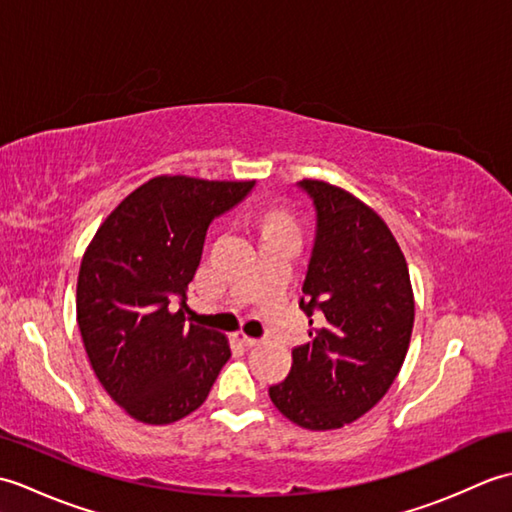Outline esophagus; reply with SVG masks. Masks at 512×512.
Here are the masks:
<instances>
[{"instance_id":"esophagus-1","label":"esophagus","mask_w":512,"mask_h":512,"mask_svg":"<svg viewBox=\"0 0 512 512\" xmlns=\"http://www.w3.org/2000/svg\"><path fill=\"white\" fill-rule=\"evenodd\" d=\"M235 341H239L244 347H255V345H259V339H253V336H248V334H244V332H235Z\"/></svg>"}]
</instances>
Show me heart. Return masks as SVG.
Masks as SVG:
<instances>
[{
  "label": "heart",
  "mask_w": 512,
  "mask_h": 512,
  "mask_svg": "<svg viewBox=\"0 0 512 512\" xmlns=\"http://www.w3.org/2000/svg\"><path fill=\"white\" fill-rule=\"evenodd\" d=\"M295 226L286 213H270L266 215V231H273V228H288Z\"/></svg>",
  "instance_id": "1"
}]
</instances>
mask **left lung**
Masks as SVG:
<instances>
[{
  "label": "left lung",
  "instance_id": "8db88e82",
  "mask_svg": "<svg viewBox=\"0 0 512 512\" xmlns=\"http://www.w3.org/2000/svg\"><path fill=\"white\" fill-rule=\"evenodd\" d=\"M299 187L317 211L299 306L308 317L321 312V325L292 350L288 378L268 394L299 427L328 431L387 394L405 363L416 306L405 255L380 215L330 182Z\"/></svg>",
  "mask_w": 512,
  "mask_h": 512
}]
</instances>
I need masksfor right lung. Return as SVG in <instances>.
I'll use <instances>...</instances> for the list:
<instances>
[{"label": "right lung", "mask_w": 512, "mask_h": 512, "mask_svg": "<svg viewBox=\"0 0 512 512\" xmlns=\"http://www.w3.org/2000/svg\"><path fill=\"white\" fill-rule=\"evenodd\" d=\"M253 180L158 176L107 215L85 250L76 321L103 389L129 416L171 424L198 409L231 358L224 334L184 321L206 228Z\"/></svg>", "instance_id": "1"}]
</instances>
